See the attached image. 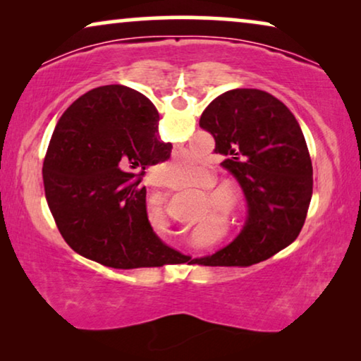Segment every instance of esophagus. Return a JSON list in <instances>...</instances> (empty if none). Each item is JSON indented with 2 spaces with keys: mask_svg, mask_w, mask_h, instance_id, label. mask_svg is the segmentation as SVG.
<instances>
[{
  "mask_svg": "<svg viewBox=\"0 0 361 361\" xmlns=\"http://www.w3.org/2000/svg\"><path fill=\"white\" fill-rule=\"evenodd\" d=\"M174 156H179V152H177V151H174Z\"/></svg>",
  "mask_w": 361,
  "mask_h": 361,
  "instance_id": "esophagus-1",
  "label": "esophagus"
}]
</instances>
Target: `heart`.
<instances>
[{
	"label": "heart",
	"instance_id": "1",
	"mask_svg": "<svg viewBox=\"0 0 361 361\" xmlns=\"http://www.w3.org/2000/svg\"><path fill=\"white\" fill-rule=\"evenodd\" d=\"M221 204L226 210H233L235 209V200H233V194H230V192H224L221 194Z\"/></svg>",
	"mask_w": 361,
	"mask_h": 361
}]
</instances>
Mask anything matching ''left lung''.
Wrapping results in <instances>:
<instances>
[{"instance_id": "left-lung-1", "label": "left lung", "mask_w": 361, "mask_h": 361, "mask_svg": "<svg viewBox=\"0 0 361 361\" xmlns=\"http://www.w3.org/2000/svg\"><path fill=\"white\" fill-rule=\"evenodd\" d=\"M199 125L238 179L248 220L228 246L195 261L251 266L271 258L298 238L312 199V162L298 120L271 93L235 88L205 108Z\"/></svg>"}]
</instances>
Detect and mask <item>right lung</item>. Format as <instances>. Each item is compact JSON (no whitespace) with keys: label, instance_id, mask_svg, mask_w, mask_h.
<instances>
[{"label":"right lung","instance_id":"add662e5","mask_svg":"<svg viewBox=\"0 0 361 361\" xmlns=\"http://www.w3.org/2000/svg\"><path fill=\"white\" fill-rule=\"evenodd\" d=\"M159 113L125 85L93 88L63 111L42 167L49 210L66 243L115 269L159 268L180 253L147 220L142 177L169 159L157 135Z\"/></svg>","mask_w":361,"mask_h":361}]
</instances>
